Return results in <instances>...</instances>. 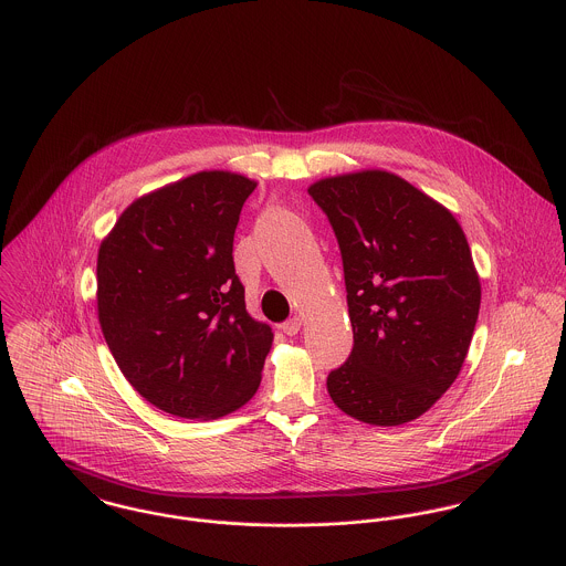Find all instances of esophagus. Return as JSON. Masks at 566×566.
<instances>
[{
    "instance_id": "1",
    "label": "esophagus",
    "mask_w": 566,
    "mask_h": 566,
    "mask_svg": "<svg viewBox=\"0 0 566 566\" xmlns=\"http://www.w3.org/2000/svg\"><path fill=\"white\" fill-rule=\"evenodd\" d=\"M280 328H282V333H284V335H289V337H295V335L300 333V328H302V319H300V317H293V319L284 322Z\"/></svg>"
}]
</instances>
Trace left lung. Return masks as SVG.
Instances as JSON below:
<instances>
[{"label":"left lung","mask_w":566,"mask_h":566,"mask_svg":"<svg viewBox=\"0 0 566 566\" xmlns=\"http://www.w3.org/2000/svg\"><path fill=\"white\" fill-rule=\"evenodd\" d=\"M339 240L354 347L328 374L343 413L398 427L454 382L481 306V282L451 210L387 170L308 188Z\"/></svg>","instance_id":"obj_1"}]
</instances>
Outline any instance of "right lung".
<instances>
[{
    "mask_svg": "<svg viewBox=\"0 0 566 566\" xmlns=\"http://www.w3.org/2000/svg\"><path fill=\"white\" fill-rule=\"evenodd\" d=\"M255 181L203 170L133 201L98 249V322L133 389L217 420L260 387L273 333L244 306L233 233Z\"/></svg>",
    "mask_w": 566,
    "mask_h": 566,
    "instance_id": "obj_1",
    "label": "right lung"
}]
</instances>
